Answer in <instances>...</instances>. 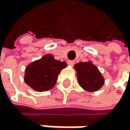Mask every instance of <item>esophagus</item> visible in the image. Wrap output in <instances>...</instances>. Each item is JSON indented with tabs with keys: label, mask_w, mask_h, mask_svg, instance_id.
<instances>
[{
	"label": "esophagus",
	"mask_w": 130,
	"mask_h": 130,
	"mask_svg": "<svg viewBox=\"0 0 130 130\" xmlns=\"http://www.w3.org/2000/svg\"><path fill=\"white\" fill-rule=\"evenodd\" d=\"M68 64H69V66H74V64H75V61H72V60L68 61Z\"/></svg>",
	"instance_id": "obj_1"
}]
</instances>
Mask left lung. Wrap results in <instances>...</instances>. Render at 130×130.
<instances>
[{
	"label": "left lung",
	"instance_id": "obj_1",
	"mask_svg": "<svg viewBox=\"0 0 130 130\" xmlns=\"http://www.w3.org/2000/svg\"><path fill=\"white\" fill-rule=\"evenodd\" d=\"M78 82L87 91H96L104 84V78L98 68L90 62H79L75 64Z\"/></svg>",
	"mask_w": 130,
	"mask_h": 130
}]
</instances>
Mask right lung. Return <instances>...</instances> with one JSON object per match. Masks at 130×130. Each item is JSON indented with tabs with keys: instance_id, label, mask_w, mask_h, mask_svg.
I'll return each mask as SVG.
<instances>
[{
	"instance_id": "right-lung-1",
	"label": "right lung",
	"mask_w": 130,
	"mask_h": 130,
	"mask_svg": "<svg viewBox=\"0 0 130 130\" xmlns=\"http://www.w3.org/2000/svg\"><path fill=\"white\" fill-rule=\"evenodd\" d=\"M66 66V61L55 60L51 54H46L27 66L25 81L35 90H48L54 87L61 70Z\"/></svg>"
}]
</instances>
